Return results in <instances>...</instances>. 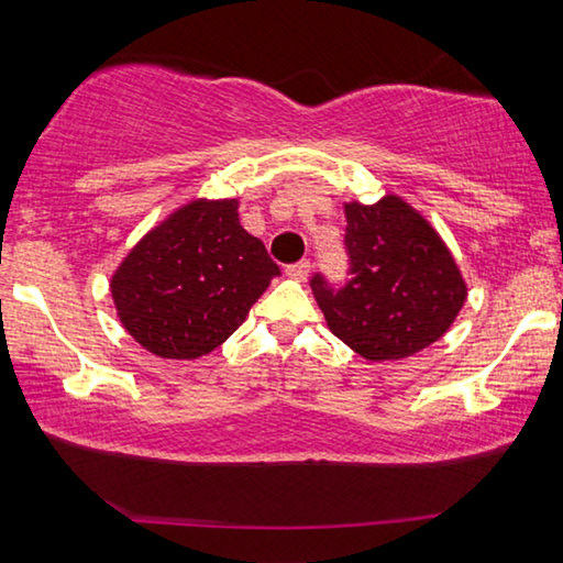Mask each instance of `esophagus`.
I'll list each match as a JSON object with an SVG mask.
<instances>
[{
  "label": "esophagus",
  "mask_w": 563,
  "mask_h": 563,
  "mask_svg": "<svg viewBox=\"0 0 563 563\" xmlns=\"http://www.w3.org/2000/svg\"><path fill=\"white\" fill-rule=\"evenodd\" d=\"M285 275H288V278H292V280L302 283L310 275V261H300V263L288 265V268H285Z\"/></svg>",
  "instance_id": "esophagus-1"
}]
</instances>
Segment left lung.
Returning <instances> with one entry per match:
<instances>
[{"instance_id": "8db88e82", "label": "left lung", "mask_w": 563, "mask_h": 563, "mask_svg": "<svg viewBox=\"0 0 563 563\" xmlns=\"http://www.w3.org/2000/svg\"><path fill=\"white\" fill-rule=\"evenodd\" d=\"M352 278L310 280L330 332L360 357L402 360L440 340L460 316L466 283L432 223L405 198L345 203Z\"/></svg>"}]
</instances>
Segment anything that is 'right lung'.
Masks as SVG:
<instances>
[{"instance_id": "add662e5", "label": "right lung", "mask_w": 563, "mask_h": 563, "mask_svg": "<svg viewBox=\"0 0 563 563\" xmlns=\"http://www.w3.org/2000/svg\"><path fill=\"white\" fill-rule=\"evenodd\" d=\"M280 268L241 225L238 198H194L131 247L109 280L123 330L164 360H196L243 325Z\"/></svg>"}]
</instances>
